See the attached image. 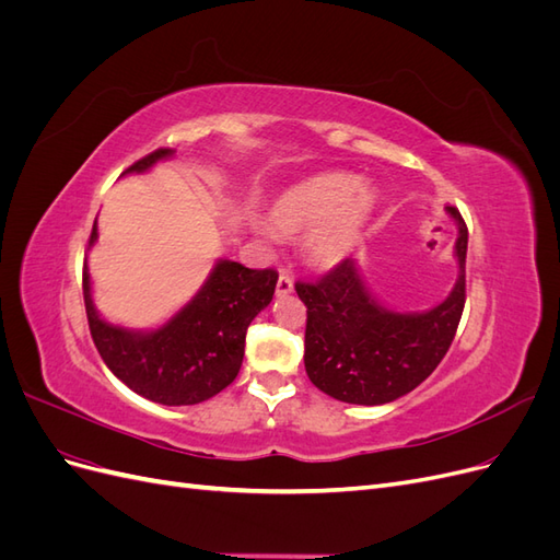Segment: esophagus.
Wrapping results in <instances>:
<instances>
[{"label": "esophagus", "instance_id": "1", "mask_svg": "<svg viewBox=\"0 0 560 560\" xmlns=\"http://www.w3.org/2000/svg\"><path fill=\"white\" fill-rule=\"evenodd\" d=\"M292 292H294V280L287 276V273H280L278 284H276V294L278 296H287V294H292Z\"/></svg>", "mask_w": 560, "mask_h": 560}]
</instances>
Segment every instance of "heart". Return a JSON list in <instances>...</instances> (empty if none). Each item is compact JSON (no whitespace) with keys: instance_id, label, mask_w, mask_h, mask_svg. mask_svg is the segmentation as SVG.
Wrapping results in <instances>:
<instances>
[{"instance_id":"b5f03b06","label":"heart","mask_w":560,"mask_h":560,"mask_svg":"<svg viewBox=\"0 0 560 560\" xmlns=\"http://www.w3.org/2000/svg\"><path fill=\"white\" fill-rule=\"evenodd\" d=\"M376 210V194L350 173H319L301 179L270 202L268 224L280 235L306 233V257L334 268L360 243Z\"/></svg>"}]
</instances>
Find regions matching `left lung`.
<instances>
[{"mask_svg":"<svg viewBox=\"0 0 560 560\" xmlns=\"http://www.w3.org/2000/svg\"><path fill=\"white\" fill-rule=\"evenodd\" d=\"M457 226V280L448 296L420 313L387 308L346 259L319 282H296L306 303L303 364L322 393L362 406H381L409 395L448 352L465 308L467 226L455 208H444Z\"/></svg>","mask_w":560,"mask_h":560,"instance_id":"left-lung-1","label":"left lung"}]
</instances>
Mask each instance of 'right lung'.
Here are the masks:
<instances>
[{
	"label": "right lung",
	"mask_w": 560,
	"mask_h": 560,
	"mask_svg": "<svg viewBox=\"0 0 560 560\" xmlns=\"http://www.w3.org/2000/svg\"><path fill=\"white\" fill-rule=\"evenodd\" d=\"M173 156V149H159L132 163L124 175L147 173ZM95 241L97 219L89 249ZM276 282L273 268L254 270L217 259L208 280L171 319L156 329H128L97 313L89 264H83V301L100 358L132 393L163 406L200 404L235 381L249 322L273 299Z\"/></svg>",
	"instance_id": "right-lung-1"
}]
</instances>
